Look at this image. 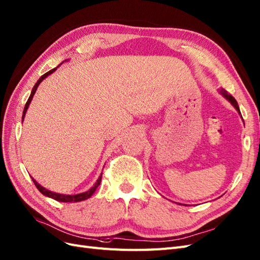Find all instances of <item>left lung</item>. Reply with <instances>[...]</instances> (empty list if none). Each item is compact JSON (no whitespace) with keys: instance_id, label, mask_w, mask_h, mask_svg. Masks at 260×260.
<instances>
[{"instance_id":"obj_1","label":"left lung","mask_w":260,"mask_h":260,"mask_svg":"<svg viewBox=\"0 0 260 260\" xmlns=\"http://www.w3.org/2000/svg\"><path fill=\"white\" fill-rule=\"evenodd\" d=\"M219 92H220V94H221V95H222L223 98H225L228 101L230 102V103L234 106V108L237 109L238 113H239V114H241V112H240V108H239V105H238V102L235 101V99L231 95V94L228 93V91H225L224 89H220V90H219Z\"/></svg>"}]
</instances>
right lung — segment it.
<instances>
[{
    "label": "right lung",
    "mask_w": 260,
    "mask_h": 260,
    "mask_svg": "<svg viewBox=\"0 0 260 260\" xmlns=\"http://www.w3.org/2000/svg\"><path fill=\"white\" fill-rule=\"evenodd\" d=\"M67 60V59H66ZM65 60V61H66ZM64 62V61H62ZM62 62H60V64H62ZM59 66V65H58ZM57 66V67H58ZM57 67L56 68H54V69H51L50 72H48L46 74H44L40 79H39L38 81H37V83L35 84V86H34V89H32V91H31V94H30V96H29V99H28V101H27V103H26V105H25V108H23V113H22V121H23V119H25V115H26V112H27V109H28V107H29V104L31 103V101H32V98H34V95H35V93H36V91H37V89H38V86H39V84H40L42 81H43V79H45L46 77L48 76H50L51 74H53L55 70L57 69ZM32 178V177H31ZM101 180H102V175L99 177V179L96 180V182H95V184H94L89 191H86V192H83V193H79V194H75V195H68V194H59V193H55V192H52V191H49V190H46L45 187H43L42 185H40L39 184L37 181L32 178V181H34V183H35V185L37 186V188L39 191H40L43 195H45V196H48V198H51V199H53V200H55V201H58V202H65V203H72V202H81V201H84V200H88L89 198H91L92 196V194L96 191V188H98V186L100 185V183H101Z\"/></svg>",
    "instance_id": "1"
}]
</instances>
